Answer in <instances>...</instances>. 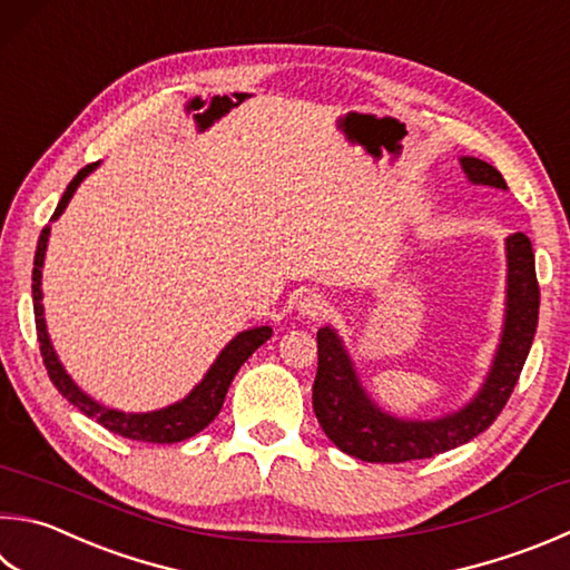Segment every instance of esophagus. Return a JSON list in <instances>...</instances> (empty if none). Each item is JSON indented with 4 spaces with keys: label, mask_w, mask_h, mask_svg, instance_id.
<instances>
[{
    "label": "esophagus",
    "mask_w": 570,
    "mask_h": 570,
    "mask_svg": "<svg viewBox=\"0 0 570 570\" xmlns=\"http://www.w3.org/2000/svg\"><path fill=\"white\" fill-rule=\"evenodd\" d=\"M298 312L308 318H318L326 314V298L318 296V294H306L302 296V302H298Z\"/></svg>",
    "instance_id": "obj_1"
}]
</instances>
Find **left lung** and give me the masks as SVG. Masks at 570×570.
Wrapping results in <instances>:
<instances>
[{
	"label": "left lung",
	"mask_w": 570,
	"mask_h": 570,
	"mask_svg": "<svg viewBox=\"0 0 570 570\" xmlns=\"http://www.w3.org/2000/svg\"><path fill=\"white\" fill-rule=\"evenodd\" d=\"M461 167L473 184L505 189L499 169L475 157H463ZM509 249V308L493 368L479 396L453 416L439 421H401L379 411L358 386L354 368L338 336L318 328V368L314 379V413L326 436L348 456L368 463H406L463 446L499 419L505 401L519 384L538 326L541 288L535 278L533 246L515 232L505 239Z\"/></svg>",
	"instance_id": "obj_1"
}]
</instances>
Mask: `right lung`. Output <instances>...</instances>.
Instances as JSON below:
<instances>
[{
  "mask_svg": "<svg viewBox=\"0 0 570 570\" xmlns=\"http://www.w3.org/2000/svg\"><path fill=\"white\" fill-rule=\"evenodd\" d=\"M91 169H97V161L87 164L85 169H79L77 177L69 181L67 191L61 194L55 214H51V222H55L57 216L67 209L71 194H75V189L81 184V179H85ZM47 239H49V224L39 234V244H37V254H35V272H32L35 324H37V341H39L41 358H45L47 374H49L51 384L57 386L61 396H65L71 403V406H77L81 413H85V416L99 421L101 426L109 429L111 433H119V436L131 439V441L177 443V441L196 436V433L209 426V423L216 416H219V411L224 406V399H226V391H229L236 371L242 368L244 361L249 358L258 346L266 344V341L272 338V328L262 326V328L244 331V334L236 336L232 344L222 351V356L216 358V364L209 368V374L204 376L202 384L196 386L184 401L174 403V406H169V409L151 411V413H121V411L105 409L101 403L91 401L85 391L77 389L75 381H71L67 376V371L61 368L55 348H51V344H49L45 316H41V288H39L41 286V264H45V252H47Z\"/></svg>",
  "mask_w": 570,
  "mask_h": 570,
  "instance_id": "right-lung-1",
  "label": "right lung"
}]
</instances>
